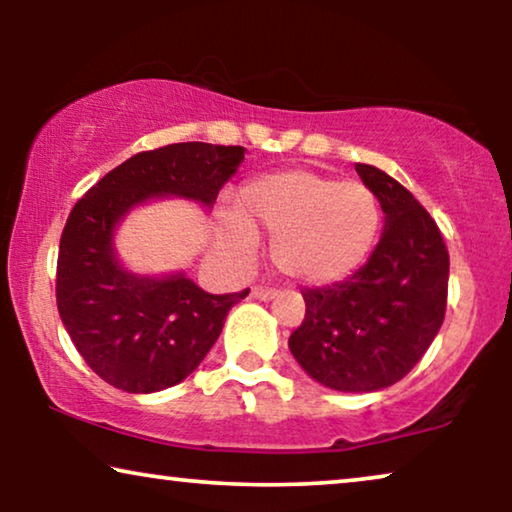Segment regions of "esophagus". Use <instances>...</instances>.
Listing matches in <instances>:
<instances>
[{"label":"esophagus","instance_id":"obj_1","mask_svg":"<svg viewBox=\"0 0 512 512\" xmlns=\"http://www.w3.org/2000/svg\"><path fill=\"white\" fill-rule=\"evenodd\" d=\"M251 298L272 300V298H277V291L275 289H265V286H254V289H251Z\"/></svg>","mask_w":512,"mask_h":512}]
</instances>
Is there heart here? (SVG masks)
<instances>
[{"mask_svg":"<svg viewBox=\"0 0 512 512\" xmlns=\"http://www.w3.org/2000/svg\"><path fill=\"white\" fill-rule=\"evenodd\" d=\"M240 216L221 223V240L249 254L256 233L272 235L270 261L305 286L342 282L361 268L380 230L375 193L356 179L284 170L249 181L237 198Z\"/></svg>","mask_w":512,"mask_h":512,"instance_id":"heart-1","label":"heart"}]
</instances>
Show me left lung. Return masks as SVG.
Here are the masks:
<instances>
[{"label": "left lung", "instance_id": "obj_1", "mask_svg": "<svg viewBox=\"0 0 512 512\" xmlns=\"http://www.w3.org/2000/svg\"><path fill=\"white\" fill-rule=\"evenodd\" d=\"M384 212L368 263L331 286L305 289V319L289 338L296 361L319 384L368 394L415 368L445 319L450 254L436 221L408 188L356 163Z\"/></svg>", "mask_w": 512, "mask_h": 512}]
</instances>
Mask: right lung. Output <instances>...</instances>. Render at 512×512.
Masks as SVG:
<instances>
[{
  "label": "right lung",
  "instance_id": "add662e5",
  "mask_svg": "<svg viewBox=\"0 0 512 512\" xmlns=\"http://www.w3.org/2000/svg\"><path fill=\"white\" fill-rule=\"evenodd\" d=\"M244 146L184 142L142 151L76 202L60 237L58 312L83 361L128 394L186 380L221 335L230 307L249 296L202 291L184 272L144 277L125 270L114 230L132 207L177 195L212 207L244 160Z\"/></svg>",
  "mask_w": 512,
  "mask_h": 512
}]
</instances>
